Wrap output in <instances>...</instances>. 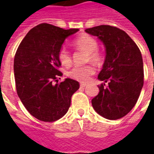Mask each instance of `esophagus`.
Instances as JSON below:
<instances>
[{
  "label": "esophagus",
  "instance_id": "obj_1",
  "mask_svg": "<svg viewBox=\"0 0 154 154\" xmlns=\"http://www.w3.org/2000/svg\"><path fill=\"white\" fill-rule=\"evenodd\" d=\"M87 86V84L86 83H80V87H85Z\"/></svg>",
  "mask_w": 154,
  "mask_h": 154
}]
</instances>
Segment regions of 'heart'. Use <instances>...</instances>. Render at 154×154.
<instances>
[{"label": "heart", "instance_id": "obj_1", "mask_svg": "<svg viewBox=\"0 0 154 154\" xmlns=\"http://www.w3.org/2000/svg\"><path fill=\"white\" fill-rule=\"evenodd\" d=\"M73 45L79 50L86 52L87 54V62H91L96 65L102 63L103 55L98 50V41L90 35H82L74 39ZM57 59L64 67H69L72 64V56L65 47H61L57 51ZM95 73L92 65L84 67H74L67 72V77L79 82H87Z\"/></svg>", "mask_w": 154, "mask_h": 154}]
</instances>
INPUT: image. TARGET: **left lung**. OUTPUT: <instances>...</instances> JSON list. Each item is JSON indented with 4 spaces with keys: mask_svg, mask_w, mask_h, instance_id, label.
I'll use <instances>...</instances> for the list:
<instances>
[{
    "mask_svg": "<svg viewBox=\"0 0 154 154\" xmlns=\"http://www.w3.org/2000/svg\"><path fill=\"white\" fill-rule=\"evenodd\" d=\"M85 31L97 36L106 46V56L98 79L99 93L91 100L94 110L108 119L122 118L135 106L143 85L141 52L134 41L120 29L99 25Z\"/></svg>",
    "mask_w": 154,
    "mask_h": 154,
    "instance_id": "left-lung-1",
    "label": "left lung"
}]
</instances>
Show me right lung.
Wrapping results in <instances>:
<instances>
[{"mask_svg":"<svg viewBox=\"0 0 154 154\" xmlns=\"http://www.w3.org/2000/svg\"><path fill=\"white\" fill-rule=\"evenodd\" d=\"M79 30L63 29L43 23L31 29L16 50L14 72L16 91L30 115L44 122H54L67 113L71 98L80 85L63 73L57 51L65 38ZM54 82H56L54 84Z\"/></svg>","mask_w":154,"mask_h":154,"instance_id":"1","label":"right lung"}]
</instances>
